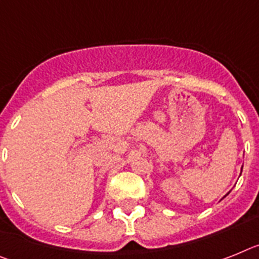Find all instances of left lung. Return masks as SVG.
<instances>
[{
    "mask_svg": "<svg viewBox=\"0 0 259 259\" xmlns=\"http://www.w3.org/2000/svg\"><path fill=\"white\" fill-rule=\"evenodd\" d=\"M241 172H242V168H241ZM227 194H228V193H227ZM227 194H226V195H227ZM226 195H224V197H226Z\"/></svg>",
    "mask_w": 259,
    "mask_h": 259,
    "instance_id": "8db88e82",
    "label": "left lung"
}]
</instances>
